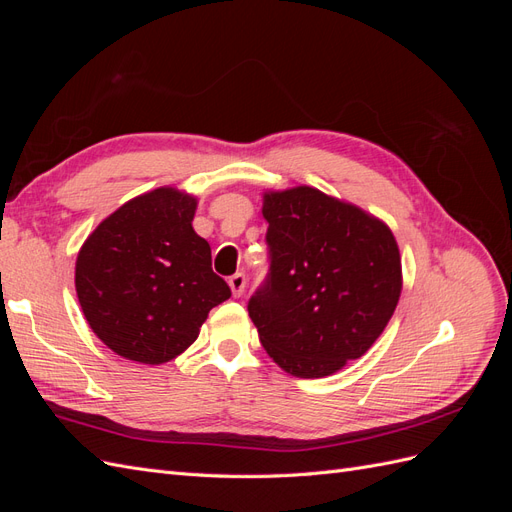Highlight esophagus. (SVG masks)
Wrapping results in <instances>:
<instances>
[{"label":"esophagus","instance_id":"1","mask_svg":"<svg viewBox=\"0 0 512 512\" xmlns=\"http://www.w3.org/2000/svg\"><path fill=\"white\" fill-rule=\"evenodd\" d=\"M228 286L232 290V297H241L243 290H245V275L243 273H235L228 280Z\"/></svg>","mask_w":512,"mask_h":512}]
</instances>
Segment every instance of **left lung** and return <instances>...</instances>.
<instances>
[{
  "label": "left lung",
  "instance_id": "obj_1",
  "mask_svg": "<svg viewBox=\"0 0 512 512\" xmlns=\"http://www.w3.org/2000/svg\"><path fill=\"white\" fill-rule=\"evenodd\" d=\"M271 267L247 303L290 376L324 378L374 346L401 294V256L376 215L309 185L265 192Z\"/></svg>",
  "mask_w": 512,
  "mask_h": 512
}]
</instances>
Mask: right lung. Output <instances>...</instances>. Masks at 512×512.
<instances>
[{
    "label": "right lung",
    "mask_w": 512,
    "mask_h": 512,
    "mask_svg": "<svg viewBox=\"0 0 512 512\" xmlns=\"http://www.w3.org/2000/svg\"><path fill=\"white\" fill-rule=\"evenodd\" d=\"M198 198L145 192L102 220L76 256L74 286L94 331L115 354L162 365L188 350L209 312L230 297L192 220Z\"/></svg>",
    "instance_id": "obj_1"
}]
</instances>
